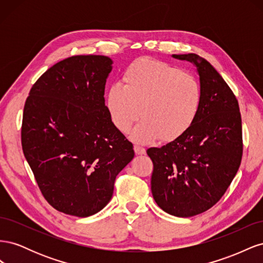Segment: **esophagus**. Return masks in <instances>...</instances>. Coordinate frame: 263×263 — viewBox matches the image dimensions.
<instances>
[{"instance_id": "1", "label": "esophagus", "mask_w": 263, "mask_h": 263, "mask_svg": "<svg viewBox=\"0 0 263 263\" xmlns=\"http://www.w3.org/2000/svg\"><path fill=\"white\" fill-rule=\"evenodd\" d=\"M134 150H135V153H136V155H145L146 154V149L141 146L136 145L134 147Z\"/></svg>"}]
</instances>
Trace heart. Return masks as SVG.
Segmentation results:
<instances>
[{
  "mask_svg": "<svg viewBox=\"0 0 263 263\" xmlns=\"http://www.w3.org/2000/svg\"><path fill=\"white\" fill-rule=\"evenodd\" d=\"M123 81L124 85H109L105 105L110 121L124 134L137 121L140 110L142 119L132 130V140L149 144L162 137L171 141L194 124L202 90L193 76L169 63L141 58L127 67Z\"/></svg>",
  "mask_w": 263,
  "mask_h": 263,
  "instance_id": "b5f03b06",
  "label": "heart"
}]
</instances>
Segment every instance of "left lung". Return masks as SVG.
Masks as SVG:
<instances>
[{
	"label": "left lung",
	"mask_w": 263,
	"mask_h": 263,
	"mask_svg": "<svg viewBox=\"0 0 263 263\" xmlns=\"http://www.w3.org/2000/svg\"><path fill=\"white\" fill-rule=\"evenodd\" d=\"M172 57L196 68L202 103L184 135L161 148L147 150L154 162L151 192L165 213L191 217L216 204L239 169L241 116L233 91L208 60L195 53Z\"/></svg>",
	"instance_id": "8db88e82"
}]
</instances>
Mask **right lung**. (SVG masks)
<instances>
[{"label":"right lung","mask_w":263,"mask_h":263,"mask_svg":"<svg viewBox=\"0 0 263 263\" xmlns=\"http://www.w3.org/2000/svg\"><path fill=\"white\" fill-rule=\"evenodd\" d=\"M106 55H73L49 68L31 87L23 113L22 147L43 195L77 217L103 210L133 144L105 106Z\"/></svg>","instance_id":"1"}]
</instances>
